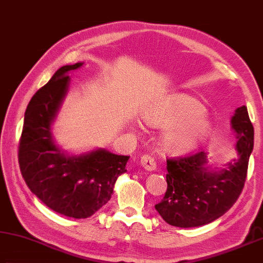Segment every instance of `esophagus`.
Here are the masks:
<instances>
[{
    "label": "esophagus",
    "instance_id": "esophagus-1",
    "mask_svg": "<svg viewBox=\"0 0 263 263\" xmlns=\"http://www.w3.org/2000/svg\"><path fill=\"white\" fill-rule=\"evenodd\" d=\"M141 165H142V167L145 168L146 171H149V172H153V171H155V170H156L155 159L151 157V156H149V155L142 156Z\"/></svg>",
    "mask_w": 263,
    "mask_h": 263
}]
</instances>
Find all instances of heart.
<instances>
[{
	"label": "heart",
	"mask_w": 263,
	"mask_h": 263,
	"mask_svg": "<svg viewBox=\"0 0 263 263\" xmlns=\"http://www.w3.org/2000/svg\"><path fill=\"white\" fill-rule=\"evenodd\" d=\"M199 99L173 93L143 108L142 118L154 127L165 128L162 144L172 154H183L200 146L213 134L214 124Z\"/></svg>",
	"instance_id": "heart-1"
}]
</instances>
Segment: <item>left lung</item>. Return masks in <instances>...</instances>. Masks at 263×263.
Returning a JSON list of instances; mask_svg holds the SVG:
<instances>
[{"label": "left lung", "instance_id": "8db88e82", "mask_svg": "<svg viewBox=\"0 0 263 263\" xmlns=\"http://www.w3.org/2000/svg\"><path fill=\"white\" fill-rule=\"evenodd\" d=\"M231 128L237 137L234 148L238 158L222 167H211L204 151L190 157L167 159V191L155 205L167 224L185 229L202 227L219 218L236 203L254 146V128L246 106L234 110Z\"/></svg>", "mask_w": 263, "mask_h": 263}]
</instances>
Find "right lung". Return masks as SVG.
I'll return each instance as SVG.
<instances>
[{
    "mask_svg": "<svg viewBox=\"0 0 263 263\" xmlns=\"http://www.w3.org/2000/svg\"><path fill=\"white\" fill-rule=\"evenodd\" d=\"M82 66L77 62L61 67L32 97L18 154L30 191L55 213L78 219L90 217L110 200L129 159L103 148L69 154L55 143L52 127L68 93V73Z\"/></svg>",
    "mask_w": 263,
    "mask_h": 263,
    "instance_id": "obj_1",
    "label": "right lung"
}]
</instances>
